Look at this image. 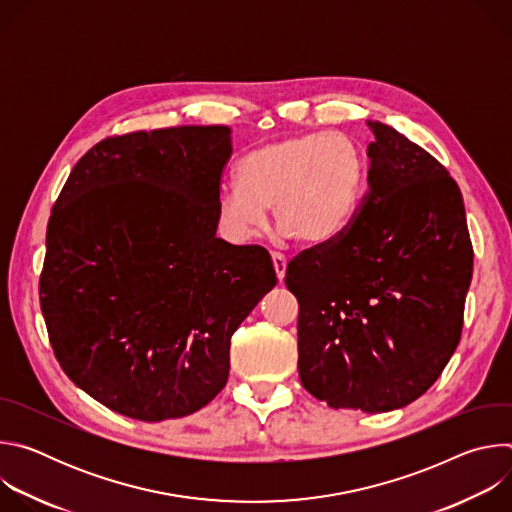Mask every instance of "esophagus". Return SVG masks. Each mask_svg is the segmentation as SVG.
<instances>
[{
  "mask_svg": "<svg viewBox=\"0 0 512 512\" xmlns=\"http://www.w3.org/2000/svg\"><path fill=\"white\" fill-rule=\"evenodd\" d=\"M271 261H273V269H275L277 279L283 281V277H285V267H287L285 255H281V253H271Z\"/></svg>",
  "mask_w": 512,
  "mask_h": 512,
  "instance_id": "1",
  "label": "esophagus"
}]
</instances>
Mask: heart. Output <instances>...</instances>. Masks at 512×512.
Here are the masks:
<instances>
[{"label": "heart", "instance_id": "obj_1", "mask_svg": "<svg viewBox=\"0 0 512 512\" xmlns=\"http://www.w3.org/2000/svg\"><path fill=\"white\" fill-rule=\"evenodd\" d=\"M362 154L342 133H304L249 152L239 164V186L216 198V225L235 245L249 243L267 223V206L283 235L306 245L334 239L358 210Z\"/></svg>", "mask_w": 512, "mask_h": 512}]
</instances>
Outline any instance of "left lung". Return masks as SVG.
<instances>
[{"mask_svg": "<svg viewBox=\"0 0 512 512\" xmlns=\"http://www.w3.org/2000/svg\"><path fill=\"white\" fill-rule=\"evenodd\" d=\"M369 186L352 221L287 263L298 298V371L334 409L383 413L419 399L464 326L474 249L450 172L369 121Z\"/></svg>", "mask_w": 512, "mask_h": 512, "instance_id": "1", "label": "left lung"}]
</instances>
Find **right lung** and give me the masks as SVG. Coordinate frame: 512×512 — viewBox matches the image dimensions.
<instances>
[{
    "label": "right lung",
    "instance_id": "obj_1",
    "mask_svg": "<svg viewBox=\"0 0 512 512\" xmlns=\"http://www.w3.org/2000/svg\"><path fill=\"white\" fill-rule=\"evenodd\" d=\"M227 125L115 135L72 168L40 273L66 377L125 417L190 415L223 391L231 336L275 287L269 253L216 237Z\"/></svg>",
    "mask_w": 512,
    "mask_h": 512
}]
</instances>
